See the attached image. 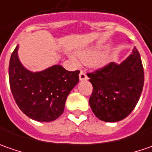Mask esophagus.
Listing matches in <instances>:
<instances>
[{
    "label": "esophagus",
    "instance_id": "esophagus-1",
    "mask_svg": "<svg viewBox=\"0 0 152 152\" xmlns=\"http://www.w3.org/2000/svg\"><path fill=\"white\" fill-rule=\"evenodd\" d=\"M87 79H88V77H87L86 73H84L83 71H81L79 73V80L83 81V80H87Z\"/></svg>",
    "mask_w": 152,
    "mask_h": 152
}]
</instances>
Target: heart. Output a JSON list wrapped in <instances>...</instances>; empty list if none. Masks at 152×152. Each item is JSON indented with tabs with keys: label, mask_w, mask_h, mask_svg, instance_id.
Returning a JSON list of instances; mask_svg holds the SVG:
<instances>
[{
	"label": "heart",
	"mask_w": 152,
	"mask_h": 152,
	"mask_svg": "<svg viewBox=\"0 0 152 152\" xmlns=\"http://www.w3.org/2000/svg\"><path fill=\"white\" fill-rule=\"evenodd\" d=\"M107 50L104 47H95L86 50H79L77 53V58L70 56L71 60L76 65H79V61L86 64H93V66L98 68L104 67L108 63V59L106 56Z\"/></svg>",
	"instance_id": "b5f03b06"
}]
</instances>
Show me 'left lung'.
I'll use <instances>...</instances> for the list:
<instances>
[{
	"mask_svg": "<svg viewBox=\"0 0 152 152\" xmlns=\"http://www.w3.org/2000/svg\"><path fill=\"white\" fill-rule=\"evenodd\" d=\"M87 75L93 85L90 106L99 119L118 122L131 113L144 85L143 65L135 47L119 64L111 62Z\"/></svg>",
	"mask_w": 152,
	"mask_h": 152,
	"instance_id": "obj_1",
	"label": "left lung"
}]
</instances>
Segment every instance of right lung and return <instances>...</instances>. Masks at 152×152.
Returning <instances> with one entry per match:
<instances>
[{"label":"right lung","instance_id":"right-lung-1","mask_svg":"<svg viewBox=\"0 0 152 152\" xmlns=\"http://www.w3.org/2000/svg\"><path fill=\"white\" fill-rule=\"evenodd\" d=\"M18 45L9 63V82L20 110L31 119L51 122L61 116L67 96L79 83V71L70 72L61 65L32 72L18 57Z\"/></svg>","mask_w":152,"mask_h":152}]
</instances>
